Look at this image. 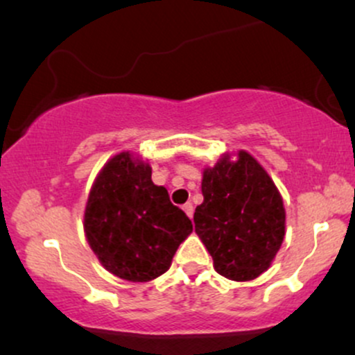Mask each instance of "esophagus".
I'll use <instances>...</instances> for the list:
<instances>
[{"label": "esophagus", "mask_w": 355, "mask_h": 355, "mask_svg": "<svg viewBox=\"0 0 355 355\" xmlns=\"http://www.w3.org/2000/svg\"><path fill=\"white\" fill-rule=\"evenodd\" d=\"M183 211H185V214L191 218V217H193V205H191L190 202H187L185 205H183Z\"/></svg>", "instance_id": "obj_1"}]
</instances>
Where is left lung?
I'll return each mask as SVG.
<instances>
[{
	"label": "left lung",
	"instance_id": "left-lung-1",
	"mask_svg": "<svg viewBox=\"0 0 355 355\" xmlns=\"http://www.w3.org/2000/svg\"><path fill=\"white\" fill-rule=\"evenodd\" d=\"M203 202L195 209V234L220 275L254 280L270 267L285 235L282 195L245 150L223 153L203 168Z\"/></svg>",
	"mask_w": 355,
	"mask_h": 355
}]
</instances>
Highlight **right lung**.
Listing matches in <instances>:
<instances>
[{
  "label": "right lung",
  "mask_w": 355,
  "mask_h": 355,
  "mask_svg": "<svg viewBox=\"0 0 355 355\" xmlns=\"http://www.w3.org/2000/svg\"><path fill=\"white\" fill-rule=\"evenodd\" d=\"M87 240L110 274L148 282L165 274L180 243L191 234L190 218L152 182V166L121 152L96 175L85 209Z\"/></svg>",
  "instance_id": "right-lung-1"
}]
</instances>
